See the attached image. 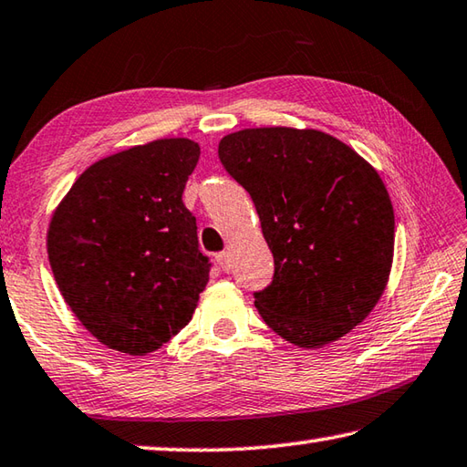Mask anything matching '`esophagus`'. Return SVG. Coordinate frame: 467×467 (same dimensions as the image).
<instances>
[{"mask_svg": "<svg viewBox=\"0 0 467 467\" xmlns=\"http://www.w3.org/2000/svg\"><path fill=\"white\" fill-rule=\"evenodd\" d=\"M217 264L222 266L223 272H230L232 270V258H230V252H219L215 256Z\"/></svg>", "mask_w": 467, "mask_h": 467, "instance_id": "34e87169", "label": "esophagus"}]
</instances>
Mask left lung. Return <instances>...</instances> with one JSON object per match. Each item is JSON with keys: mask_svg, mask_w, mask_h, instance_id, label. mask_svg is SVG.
Segmentation results:
<instances>
[{"mask_svg": "<svg viewBox=\"0 0 467 467\" xmlns=\"http://www.w3.org/2000/svg\"><path fill=\"white\" fill-rule=\"evenodd\" d=\"M219 161L250 192L275 256L254 293L262 319L298 348H321L380 301L394 256V209L380 174L319 130L248 128L219 142Z\"/></svg>", "mask_w": 467, "mask_h": 467, "instance_id": "8db88e82", "label": "left lung"}]
</instances>
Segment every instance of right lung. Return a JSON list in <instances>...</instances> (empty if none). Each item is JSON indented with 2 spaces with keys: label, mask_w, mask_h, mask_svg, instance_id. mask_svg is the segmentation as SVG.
<instances>
[{
  "label": "right lung",
  "mask_w": 467,
  "mask_h": 467,
  "mask_svg": "<svg viewBox=\"0 0 467 467\" xmlns=\"http://www.w3.org/2000/svg\"><path fill=\"white\" fill-rule=\"evenodd\" d=\"M201 148L162 138L91 164L52 213L60 295L109 349L146 356L191 321L209 283L197 219L182 203Z\"/></svg>",
  "instance_id": "1"
}]
</instances>
